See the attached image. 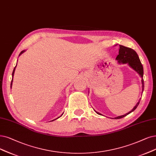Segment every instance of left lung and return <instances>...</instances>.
I'll list each match as a JSON object with an SVG mask.
<instances>
[{
	"mask_svg": "<svg viewBox=\"0 0 156 156\" xmlns=\"http://www.w3.org/2000/svg\"><path fill=\"white\" fill-rule=\"evenodd\" d=\"M120 48H119V52H118V55H117V57L116 58V60L118 61V63L119 64H126L127 63L128 65L133 68V69L136 71L137 73H138L140 76L141 78V84H142V93L143 90H144V80H143V65L141 63V61L140 60L138 55L137 54L136 51H134L133 49L126 47L125 46H123L121 45H119ZM140 102V99L138 101V103L136 104L135 106L133 108V109L129 111V113H126V115H123L122 116H119L115 117L114 118L115 119H120V118H122L123 117H125L126 116L128 115L130 113H132L133 111H134L136 108L138 107V105H139V103ZM96 113L98 115H102L98 112L94 110Z\"/></svg>",
	"mask_w": 156,
	"mask_h": 156,
	"instance_id": "left-lung-1",
	"label": "left lung"
}]
</instances>
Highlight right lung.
Returning a JSON list of instances; mask_svg holds the SVG:
<instances>
[{
    "mask_svg": "<svg viewBox=\"0 0 156 156\" xmlns=\"http://www.w3.org/2000/svg\"><path fill=\"white\" fill-rule=\"evenodd\" d=\"M26 52V51H24V50H23V51H22L20 53V54H19V56H20V55H21V54H22L23 52ZM16 65H17V63H16ZM16 65L15 66V68H14V70H13V73H12V77H13V78H12V80H11V87H12V83H13V76H14V73H15V68H16ZM63 115V114H62L61 115V116L62 115ZM59 118V117H58ZM58 118H56V119H58ZM56 119H55V120H56ZM54 120H52V121H54Z\"/></svg>",
    "mask_w": 156,
    "mask_h": 156,
    "instance_id": "obj_1",
    "label": "right lung"
}]
</instances>
